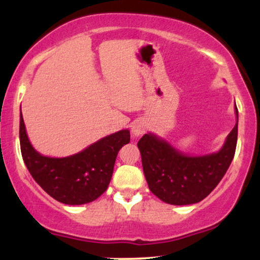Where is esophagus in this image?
Returning a JSON list of instances; mask_svg holds the SVG:
<instances>
[{
  "mask_svg": "<svg viewBox=\"0 0 260 260\" xmlns=\"http://www.w3.org/2000/svg\"><path fill=\"white\" fill-rule=\"evenodd\" d=\"M132 132L134 136H140V134H143L145 132V124L143 123V122H137V123H134V126L132 128Z\"/></svg>",
  "mask_w": 260,
  "mask_h": 260,
  "instance_id": "esophagus-1",
  "label": "esophagus"
}]
</instances>
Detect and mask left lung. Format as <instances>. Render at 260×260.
Instances as JSON below:
<instances>
[{
    "mask_svg": "<svg viewBox=\"0 0 260 260\" xmlns=\"http://www.w3.org/2000/svg\"><path fill=\"white\" fill-rule=\"evenodd\" d=\"M236 105V104H235ZM236 116L238 118L237 107ZM237 123L217 153L188 156L154 134H144L138 142L143 171L149 189L172 205L194 204L213 192L235 156Z\"/></svg>",
    "mask_w": 260,
    "mask_h": 260,
    "instance_id": "obj_1",
    "label": "left lung"
}]
</instances>
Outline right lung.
I'll list each match as a JSON object with an SVG mask.
<instances>
[{
	"mask_svg": "<svg viewBox=\"0 0 260 260\" xmlns=\"http://www.w3.org/2000/svg\"><path fill=\"white\" fill-rule=\"evenodd\" d=\"M19 139L23 160L39 186L63 204L80 205L107 189L118 151L129 143L131 134L128 129L110 134L72 156H43L31 147L20 112Z\"/></svg>",
	"mask_w": 260,
	"mask_h": 260,
	"instance_id": "obj_1",
	"label": "right lung"
}]
</instances>
